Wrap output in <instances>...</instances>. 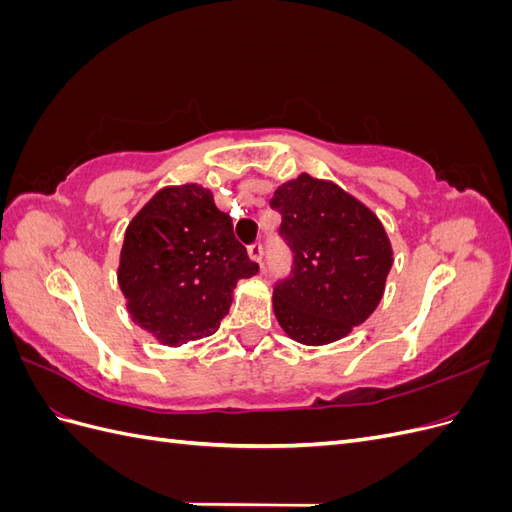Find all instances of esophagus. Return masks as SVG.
Wrapping results in <instances>:
<instances>
[{
  "label": "esophagus",
  "instance_id": "obj_1",
  "mask_svg": "<svg viewBox=\"0 0 512 512\" xmlns=\"http://www.w3.org/2000/svg\"><path fill=\"white\" fill-rule=\"evenodd\" d=\"M250 258L254 260V262H258V265H262V258H265V247H262V243H254V245H250Z\"/></svg>",
  "mask_w": 512,
  "mask_h": 512
}]
</instances>
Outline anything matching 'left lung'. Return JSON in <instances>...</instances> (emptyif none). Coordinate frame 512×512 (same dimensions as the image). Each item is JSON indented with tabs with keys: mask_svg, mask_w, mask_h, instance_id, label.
I'll list each match as a JSON object with an SVG mask.
<instances>
[{
	"mask_svg": "<svg viewBox=\"0 0 512 512\" xmlns=\"http://www.w3.org/2000/svg\"><path fill=\"white\" fill-rule=\"evenodd\" d=\"M271 207L294 252L292 275L273 290L280 327L305 346L350 335L374 314L393 267L380 218L337 183L307 173L282 183Z\"/></svg>",
	"mask_w": 512,
	"mask_h": 512,
	"instance_id": "8db88e82",
	"label": "left lung"
}]
</instances>
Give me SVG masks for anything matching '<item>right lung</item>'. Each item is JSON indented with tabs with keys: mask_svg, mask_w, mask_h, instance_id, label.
Returning a JSON list of instances; mask_svg holds the SVG:
<instances>
[{
	"mask_svg": "<svg viewBox=\"0 0 512 512\" xmlns=\"http://www.w3.org/2000/svg\"><path fill=\"white\" fill-rule=\"evenodd\" d=\"M256 273L213 192L181 183L158 190L128 224L117 282L138 327L179 348L218 331L237 282Z\"/></svg>",
	"mask_w": 512,
	"mask_h": 512,
	"instance_id": "right-lung-1",
	"label": "right lung"
}]
</instances>
